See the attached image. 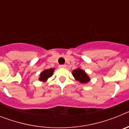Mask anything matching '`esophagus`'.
<instances>
[{"label":"esophagus","mask_w":129,"mask_h":129,"mask_svg":"<svg viewBox=\"0 0 129 129\" xmlns=\"http://www.w3.org/2000/svg\"><path fill=\"white\" fill-rule=\"evenodd\" d=\"M59 68H65L66 67H67V65H66V64H61V65H59Z\"/></svg>","instance_id":"esophagus-1"}]
</instances>
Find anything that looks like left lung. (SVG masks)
I'll return each mask as SVG.
<instances>
[{
  "label": "left lung",
  "mask_w": 129,
  "mask_h": 129,
  "mask_svg": "<svg viewBox=\"0 0 129 129\" xmlns=\"http://www.w3.org/2000/svg\"><path fill=\"white\" fill-rule=\"evenodd\" d=\"M72 75L76 80L81 83H86L90 81V77L84 70L80 68H77L72 71Z\"/></svg>",
  "instance_id": "obj_1"
}]
</instances>
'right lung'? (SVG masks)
I'll use <instances>...</instances> for the list:
<instances>
[{"label": "right lung", "mask_w": 129, "mask_h": 129, "mask_svg": "<svg viewBox=\"0 0 129 129\" xmlns=\"http://www.w3.org/2000/svg\"><path fill=\"white\" fill-rule=\"evenodd\" d=\"M54 69L53 68H50V69H48V70H44L43 72L40 74L39 81H41L45 82L49 77H50L53 74Z\"/></svg>", "instance_id": "obj_1"}]
</instances>
